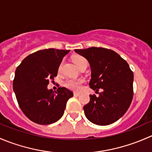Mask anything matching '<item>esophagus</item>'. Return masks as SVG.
I'll list each match as a JSON object with an SVG mask.
<instances>
[{
  "label": "esophagus",
  "instance_id": "esophagus-1",
  "mask_svg": "<svg viewBox=\"0 0 152 152\" xmlns=\"http://www.w3.org/2000/svg\"><path fill=\"white\" fill-rule=\"evenodd\" d=\"M73 95H74V96H80V93H73Z\"/></svg>",
  "mask_w": 152,
  "mask_h": 152
}]
</instances>
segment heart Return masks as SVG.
Masks as SVG:
<instances>
[{
	"mask_svg": "<svg viewBox=\"0 0 152 152\" xmlns=\"http://www.w3.org/2000/svg\"><path fill=\"white\" fill-rule=\"evenodd\" d=\"M73 62L76 64V66L79 67V65L84 62H87V60L84 57L80 56H76L73 58ZM83 83V81L82 79H67L66 82H65V87L72 90H79L80 89L81 85Z\"/></svg>",
	"mask_w": 152,
	"mask_h": 152,
	"instance_id": "obj_1",
	"label": "heart"
}]
</instances>
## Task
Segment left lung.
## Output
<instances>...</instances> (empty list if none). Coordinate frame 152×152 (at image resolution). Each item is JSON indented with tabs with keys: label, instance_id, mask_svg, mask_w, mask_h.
I'll list each match as a JSON object with an SVG mask.
<instances>
[{
	"label": "left lung",
	"instance_id": "8db88e82",
	"mask_svg": "<svg viewBox=\"0 0 152 152\" xmlns=\"http://www.w3.org/2000/svg\"><path fill=\"white\" fill-rule=\"evenodd\" d=\"M75 52L87 59L91 68L89 85L99 96L90 95L84 106L87 119L96 125L113 124L125 114L133 97L134 75L129 65L114 50L92 47L75 49Z\"/></svg>",
	"mask_w": 152,
	"mask_h": 152
}]
</instances>
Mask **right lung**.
I'll use <instances>...</instances> for the list:
<instances>
[{"label":"right lung","instance_id":"obj_1","mask_svg":"<svg viewBox=\"0 0 152 152\" xmlns=\"http://www.w3.org/2000/svg\"><path fill=\"white\" fill-rule=\"evenodd\" d=\"M70 50L48 48L28 55L15 70L13 90L25 115L34 123L47 125L63 115L67 100L73 96L65 87L56 92L48 89L57 76L64 56Z\"/></svg>","mask_w":152,"mask_h":152}]
</instances>
